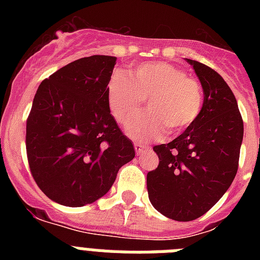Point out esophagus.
<instances>
[{
    "label": "esophagus",
    "mask_w": 260,
    "mask_h": 260,
    "mask_svg": "<svg viewBox=\"0 0 260 260\" xmlns=\"http://www.w3.org/2000/svg\"><path fill=\"white\" fill-rule=\"evenodd\" d=\"M134 147H135V152H137L138 156H141L142 153H143L144 151H146L147 148H148V147L144 146V144H141V143H135Z\"/></svg>",
    "instance_id": "1"
}]
</instances>
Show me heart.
Wrapping results in <instances>:
<instances>
[{
    "mask_svg": "<svg viewBox=\"0 0 260 260\" xmlns=\"http://www.w3.org/2000/svg\"><path fill=\"white\" fill-rule=\"evenodd\" d=\"M148 112L133 121L126 133L138 142L162 137L167 128L181 133L198 119L203 107V89L198 80L169 62L141 63L132 70V79L114 73L107 86L110 113L119 125H127L143 107Z\"/></svg>",
    "mask_w": 260,
    "mask_h": 260,
    "instance_id": "1",
    "label": "heart"
}]
</instances>
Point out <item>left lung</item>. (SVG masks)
<instances>
[{
  "label": "left lung",
  "instance_id": "1",
  "mask_svg": "<svg viewBox=\"0 0 260 260\" xmlns=\"http://www.w3.org/2000/svg\"><path fill=\"white\" fill-rule=\"evenodd\" d=\"M203 88L198 119L168 144L153 147L158 156L147 174L153 207L177 221H191L215 206L238 169L243 121L237 100L213 69L186 58Z\"/></svg>",
  "mask_w": 260,
  "mask_h": 260
}]
</instances>
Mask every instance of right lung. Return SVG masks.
<instances>
[{"mask_svg":"<svg viewBox=\"0 0 260 260\" xmlns=\"http://www.w3.org/2000/svg\"><path fill=\"white\" fill-rule=\"evenodd\" d=\"M116 57L70 62L39 86L27 118L29 169L56 203L82 207L109 191L134 146L110 114L107 86Z\"/></svg>","mask_w":260,"mask_h":260,"instance_id":"add662e5","label":"right lung"}]
</instances>
